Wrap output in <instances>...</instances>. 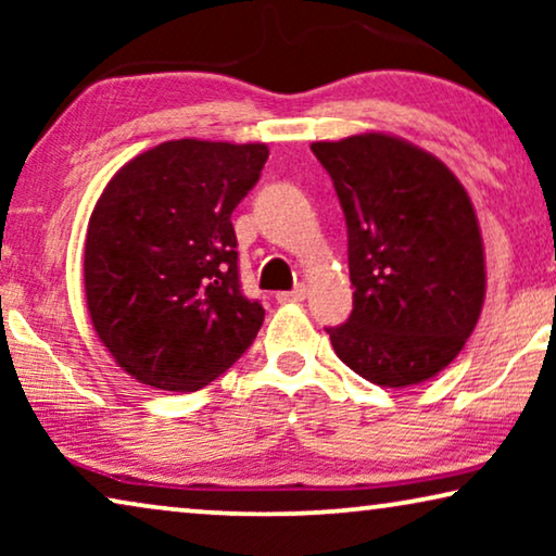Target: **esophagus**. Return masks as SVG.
<instances>
[{
    "instance_id": "1",
    "label": "esophagus",
    "mask_w": 556,
    "mask_h": 556,
    "mask_svg": "<svg viewBox=\"0 0 556 556\" xmlns=\"http://www.w3.org/2000/svg\"><path fill=\"white\" fill-rule=\"evenodd\" d=\"M276 299H278L280 303H299V301L306 299V286H295L293 291H283V293H278Z\"/></svg>"
}]
</instances>
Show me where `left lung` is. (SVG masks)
Here are the masks:
<instances>
[{"mask_svg":"<svg viewBox=\"0 0 556 556\" xmlns=\"http://www.w3.org/2000/svg\"><path fill=\"white\" fill-rule=\"evenodd\" d=\"M346 217L354 311L331 346L379 387L443 371L473 333L485 299L473 202L438 156L390 134L311 143Z\"/></svg>","mask_w":556,"mask_h":556,"instance_id":"obj_1","label":"left lung"}]
</instances>
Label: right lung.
Segmentation results:
<instances>
[{
    "label": "right lung",
    "instance_id": "right-lung-1",
    "mask_svg": "<svg viewBox=\"0 0 556 556\" xmlns=\"http://www.w3.org/2000/svg\"><path fill=\"white\" fill-rule=\"evenodd\" d=\"M265 159V143L164 141L98 197L83 253L88 314L141 384L200 390L261 331L265 308L240 291L230 217Z\"/></svg>",
    "mask_w": 556,
    "mask_h": 556
}]
</instances>
